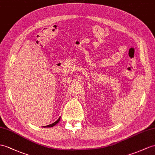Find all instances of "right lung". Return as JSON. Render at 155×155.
Returning a JSON list of instances; mask_svg holds the SVG:
<instances>
[{
    "mask_svg": "<svg viewBox=\"0 0 155 155\" xmlns=\"http://www.w3.org/2000/svg\"><path fill=\"white\" fill-rule=\"evenodd\" d=\"M60 118L57 120H56V121L55 122H54L53 124H50V125H48V126H43L44 127H53V126H54L55 125H56V124H58V122H59V121H60Z\"/></svg>",
    "mask_w": 155,
    "mask_h": 155,
    "instance_id": "right-lung-1",
    "label": "right lung"
}]
</instances>
